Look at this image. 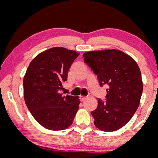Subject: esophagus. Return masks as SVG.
Masks as SVG:
<instances>
[{
  "label": "esophagus",
  "mask_w": 158,
  "mask_h": 158,
  "mask_svg": "<svg viewBox=\"0 0 158 158\" xmlns=\"http://www.w3.org/2000/svg\"><path fill=\"white\" fill-rule=\"evenodd\" d=\"M86 98H87V97H85V96H80V100H81V101H82V102L84 101H85Z\"/></svg>",
  "instance_id": "esophagus-1"
}]
</instances>
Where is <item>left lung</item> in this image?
<instances>
[{"mask_svg": "<svg viewBox=\"0 0 158 158\" xmlns=\"http://www.w3.org/2000/svg\"><path fill=\"white\" fill-rule=\"evenodd\" d=\"M83 57L101 87H109L106 101L98 98V106L91 112L95 126L103 131L118 130L129 122L139 105L143 83L139 66L117 49L90 51Z\"/></svg>", "mask_w": 158, "mask_h": 158, "instance_id": "8db88e82", "label": "left lung"}]
</instances>
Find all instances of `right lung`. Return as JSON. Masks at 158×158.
Segmentation results:
<instances>
[{
  "label": "right lung",
  "instance_id": "right-lung-1",
  "mask_svg": "<svg viewBox=\"0 0 158 158\" xmlns=\"http://www.w3.org/2000/svg\"><path fill=\"white\" fill-rule=\"evenodd\" d=\"M78 55L63 47L47 49L30 62L23 77L26 105L36 122L49 130L68 128L79 109L78 97L59 92Z\"/></svg>",
  "mask_w": 158,
  "mask_h": 158
}]
</instances>
